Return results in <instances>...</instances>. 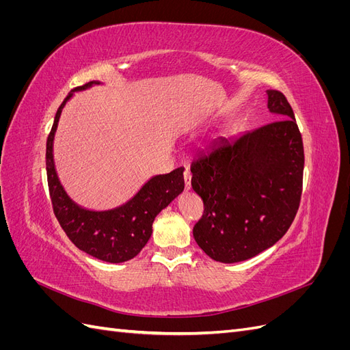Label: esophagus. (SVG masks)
I'll return each mask as SVG.
<instances>
[{
	"mask_svg": "<svg viewBox=\"0 0 350 350\" xmlns=\"http://www.w3.org/2000/svg\"><path fill=\"white\" fill-rule=\"evenodd\" d=\"M184 179H185V189L191 188V172H189L188 169L184 171Z\"/></svg>",
	"mask_w": 350,
	"mask_h": 350,
	"instance_id": "obj_1",
	"label": "esophagus"
}]
</instances>
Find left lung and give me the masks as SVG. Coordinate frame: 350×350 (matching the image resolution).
I'll use <instances>...</instances> for the list:
<instances>
[{
    "label": "left lung",
    "mask_w": 350,
    "mask_h": 350,
    "mask_svg": "<svg viewBox=\"0 0 350 350\" xmlns=\"http://www.w3.org/2000/svg\"><path fill=\"white\" fill-rule=\"evenodd\" d=\"M278 118L232 140L220 139L191 163L204 204L193 235L210 258L238 262L274 245L299 208L304 144L291 103L267 90Z\"/></svg>",
    "instance_id": "8db88e82"
}]
</instances>
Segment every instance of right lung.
Masks as SVG:
<instances>
[{"mask_svg": "<svg viewBox=\"0 0 350 350\" xmlns=\"http://www.w3.org/2000/svg\"><path fill=\"white\" fill-rule=\"evenodd\" d=\"M98 81L83 84L76 90L90 88ZM68 96L57 111L46 140V176L54 215L68 239L89 256L107 261L124 262L134 258L149 241L152 225L159 211L184 191V167L166 175L153 176L129 203L107 211L81 208L67 196L55 172L52 146L58 120Z\"/></svg>", "mask_w": 350, "mask_h": 350, "instance_id": "right-lung-1", "label": "right lung"}]
</instances>
